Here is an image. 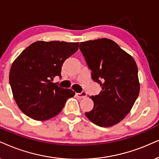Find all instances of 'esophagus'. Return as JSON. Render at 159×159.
Masks as SVG:
<instances>
[{"label": "esophagus", "instance_id": "34e87169", "mask_svg": "<svg viewBox=\"0 0 159 159\" xmlns=\"http://www.w3.org/2000/svg\"><path fill=\"white\" fill-rule=\"evenodd\" d=\"M76 96L78 98H80V99H81V98H84L86 97V93L85 92H81L80 93H76Z\"/></svg>", "mask_w": 159, "mask_h": 159}]
</instances>
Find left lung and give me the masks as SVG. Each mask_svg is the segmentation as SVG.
<instances>
[{"mask_svg":"<svg viewBox=\"0 0 159 159\" xmlns=\"http://www.w3.org/2000/svg\"><path fill=\"white\" fill-rule=\"evenodd\" d=\"M79 49L92 80L102 87L91 97L94 107L85 115L100 127L114 125L129 113L139 96L137 65L131 56L106 38L83 42Z\"/></svg>","mask_w":159,"mask_h":159,"instance_id":"8db88e82","label":"left lung"}]
</instances>
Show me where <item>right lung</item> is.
<instances>
[{
	"label": "right lung",
	"instance_id": "1",
	"mask_svg": "<svg viewBox=\"0 0 159 159\" xmlns=\"http://www.w3.org/2000/svg\"><path fill=\"white\" fill-rule=\"evenodd\" d=\"M78 49V43L37 41L22 52L11 65L9 84L20 109L31 119L46 120L57 115L72 89L52 82L61 78L65 61Z\"/></svg>",
	"mask_w": 159,
	"mask_h": 159
}]
</instances>
